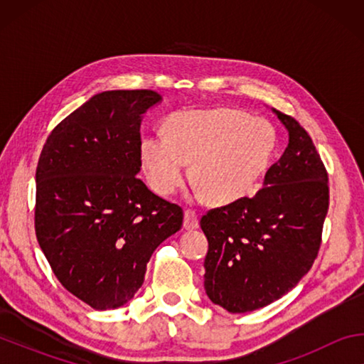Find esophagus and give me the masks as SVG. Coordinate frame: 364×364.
Listing matches in <instances>:
<instances>
[{
    "label": "esophagus",
    "mask_w": 364,
    "mask_h": 364,
    "mask_svg": "<svg viewBox=\"0 0 364 364\" xmlns=\"http://www.w3.org/2000/svg\"><path fill=\"white\" fill-rule=\"evenodd\" d=\"M184 230L193 231L196 228H199V218H197V213L194 210H184Z\"/></svg>",
    "instance_id": "obj_1"
}]
</instances>
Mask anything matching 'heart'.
Instances as JSON below:
<instances>
[{"label":"heart","mask_w":364,"mask_h":364,"mask_svg":"<svg viewBox=\"0 0 364 364\" xmlns=\"http://www.w3.org/2000/svg\"><path fill=\"white\" fill-rule=\"evenodd\" d=\"M165 130L146 134L139 144L152 189L165 197L175 194L193 164L199 193L217 205L254 194L278 147L273 123L232 107L178 110L165 120Z\"/></svg>","instance_id":"obj_1"}]
</instances>
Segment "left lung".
Instances as JSON below:
<instances>
[{
  "instance_id": "obj_1",
  "label": "left lung",
  "mask_w": 364,
  "mask_h": 364,
  "mask_svg": "<svg viewBox=\"0 0 364 364\" xmlns=\"http://www.w3.org/2000/svg\"><path fill=\"white\" fill-rule=\"evenodd\" d=\"M289 144L254 197L208 210L204 287L215 305L245 313L281 299L310 271L329 208L328 171L310 134L274 110Z\"/></svg>"
}]
</instances>
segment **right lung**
<instances>
[{
  "label": "right lung",
  "instance_id": "right-lung-1",
  "mask_svg": "<svg viewBox=\"0 0 364 364\" xmlns=\"http://www.w3.org/2000/svg\"><path fill=\"white\" fill-rule=\"evenodd\" d=\"M152 90L95 95L49 134L36 167L35 232L60 284L95 310L125 305L183 208L136 178Z\"/></svg>",
  "mask_w": 364,
  "mask_h": 364
}]
</instances>
